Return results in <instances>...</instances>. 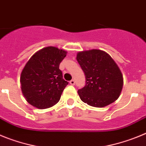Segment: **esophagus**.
Here are the masks:
<instances>
[{"label":"esophagus","instance_id":"esophagus-1","mask_svg":"<svg viewBox=\"0 0 146 146\" xmlns=\"http://www.w3.org/2000/svg\"><path fill=\"white\" fill-rule=\"evenodd\" d=\"M69 82H70V84L72 85V86H74V85L75 84V81H74V80H72Z\"/></svg>","mask_w":146,"mask_h":146}]
</instances>
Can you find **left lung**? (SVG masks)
<instances>
[{"instance_id":"left-lung-1","label":"left lung","mask_w":146,"mask_h":146,"mask_svg":"<svg viewBox=\"0 0 146 146\" xmlns=\"http://www.w3.org/2000/svg\"><path fill=\"white\" fill-rule=\"evenodd\" d=\"M77 60L86 77V85L77 92L81 100L95 108L114 102L123 88V75L111 56L100 50L77 53Z\"/></svg>"}]
</instances>
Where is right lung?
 <instances>
[{
    "mask_svg": "<svg viewBox=\"0 0 146 146\" xmlns=\"http://www.w3.org/2000/svg\"><path fill=\"white\" fill-rule=\"evenodd\" d=\"M66 55L65 50L47 47L29 59L20 77L22 92L29 104L38 109H46L58 102L69 83L59 69Z\"/></svg>",
    "mask_w": 146,
    "mask_h": 146,
    "instance_id": "right-lung-1",
    "label": "right lung"
}]
</instances>
